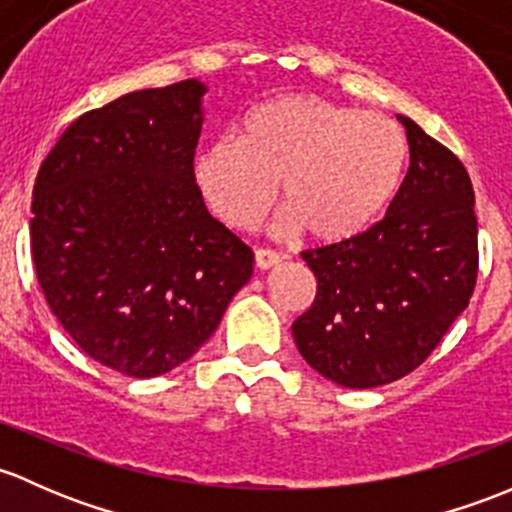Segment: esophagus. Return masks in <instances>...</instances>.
Here are the masks:
<instances>
[{
    "label": "esophagus",
    "instance_id": "1",
    "mask_svg": "<svg viewBox=\"0 0 512 512\" xmlns=\"http://www.w3.org/2000/svg\"><path fill=\"white\" fill-rule=\"evenodd\" d=\"M254 258H256V268H261V271H268V268L278 266V261H281V256L271 249H256Z\"/></svg>",
    "mask_w": 512,
    "mask_h": 512
}]
</instances>
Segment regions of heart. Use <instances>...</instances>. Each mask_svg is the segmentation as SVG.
<instances>
[{"label": "heart", "instance_id": "b5f03b06", "mask_svg": "<svg viewBox=\"0 0 512 512\" xmlns=\"http://www.w3.org/2000/svg\"><path fill=\"white\" fill-rule=\"evenodd\" d=\"M404 130L382 113H357L320 96H281L251 108L236 140H219L194 162L214 214L251 231L276 202L283 234L320 246L365 234L389 209L407 172Z\"/></svg>", "mask_w": 512, "mask_h": 512}]
</instances>
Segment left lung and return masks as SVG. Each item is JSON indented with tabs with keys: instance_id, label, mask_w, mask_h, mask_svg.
<instances>
[{
	"instance_id": "left-lung-1",
	"label": "left lung",
	"mask_w": 512,
	"mask_h": 512,
	"mask_svg": "<svg viewBox=\"0 0 512 512\" xmlns=\"http://www.w3.org/2000/svg\"><path fill=\"white\" fill-rule=\"evenodd\" d=\"M409 172L384 219L345 244L303 251L318 281L293 323L300 355L340 387L402 379L466 310L478 278V221L466 167L414 120Z\"/></svg>"
}]
</instances>
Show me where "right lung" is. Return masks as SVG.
<instances>
[{"label":"right lung","instance_id":"obj_1","mask_svg":"<svg viewBox=\"0 0 512 512\" xmlns=\"http://www.w3.org/2000/svg\"><path fill=\"white\" fill-rule=\"evenodd\" d=\"M199 81L147 88L73 120L41 162L31 258L51 313L128 377L175 370L217 330L254 251L194 182Z\"/></svg>","mask_w":512,"mask_h":512}]
</instances>
